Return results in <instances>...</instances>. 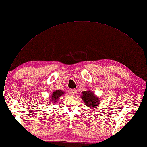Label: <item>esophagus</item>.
Here are the masks:
<instances>
[{
  "label": "esophagus",
  "instance_id": "1",
  "mask_svg": "<svg viewBox=\"0 0 147 147\" xmlns=\"http://www.w3.org/2000/svg\"><path fill=\"white\" fill-rule=\"evenodd\" d=\"M71 92L72 95H73V96H74V95H75V93H76V90H75V89H72V90H71Z\"/></svg>",
  "mask_w": 147,
  "mask_h": 147
}]
</instances>
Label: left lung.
<instances>
[{"mask_svg":"<svg viewBox=\"0 0 147 147\" xmlns=\"http://www.w3.org/2000/svg\"><path fill=\"white\" fill-rule=\"evenodd\" d=\"M81 98L85 104L91 110L97 109V107L100 105V100L99 97L96 96V95L91 90L82 91Z\"/></svg>","mask_w":147,"mask_h":147,"instance_id":"obj_1","label":"left lung"}]
</instances>
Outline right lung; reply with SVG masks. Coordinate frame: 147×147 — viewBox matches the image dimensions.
Returning <instances> with one entry per match:
<instances>
[{
	"mask_svg": "<svg viewBox=\"0 0 147 147\" xmlns=\"http://www.w3.org/2000/svg\"><path fill=\"white\" fill-rule=\"evenodd\" d=\"M64 94H65L64 91H63L62 90H55L52 93V94L51 95L50 97L49 98V102H50V103H52L51 105H53L54 103H56L59 100V97L63 96Z\"/></svg>",
	"mask_w": 147,
	"mask_h": 147,
	"instance_id": "add662e5",
	"label": "right lung"
}]
</instances>
